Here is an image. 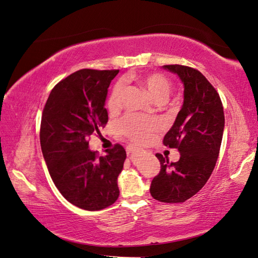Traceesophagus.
I'll use <instances>...</instances> for the list:
<instances>
[{
	"instance_id": "34e87169",
	"label": "esophagus",
	"mask_w": 258,
	"mask_h": 258,
	"mask_svg": "<svg viewBox=\"0 0 258 258\" xmlns=\"http://www.w3.org/2000/svg\"><path fill=\"white\" fill-rule=\"evenodd\" d=\"M134 151H136V149H135V147H133V146H127V147H126V153H127V155L132 154Z\"/></svg>"
}]
</instances>
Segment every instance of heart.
I'll return each instance as SVG.
<instances>
[{
    "mask_svg": "<svg viewBox=\"0 0 258 258\" xmlns=\"http://www.w3.org/2000/svg\"><path fill=\"white\" fill-rule=\"evenodd\" d=\"M138 81L149 91L154 101L163 102L165 101L172 90V84L165 76L160 73H149L141 75ZM123 94V85L118 83L115 85L112 94L107 101V108L111 112L116 111L120 105ZM158 124L156 120L146 118L138 115L128 114L119 120L117 124V130L120 134L126 136L135 144H140L142 142L149 140L151 135L157 131Z\"/></svg>",
    "mask_w": 258,
    "mask_h": 258,
    "instance_id": "b5f03b06",
    "label": "heart"
}]
</instances>
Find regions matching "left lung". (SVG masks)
Masks as SVG:
<instances>
[{"instance_id": "8db88e82", "label": "left lung", "mask_w": 258, "mask_h": 258, "mask_svg": "<svg viewBox=\"0 0 258 258\" xmlns=\"http://www.w3.org/2000/svg\"><path fill=\"white\" fill-rule=\"evenodd\" d=\"M184 85V102L163 143L177 149L180 157L169 163L156 154L161 171L151 183V195L163 203H183L201 190L210 178L223 139V104L217 91L200 71L184 65H164Z\"/></svg>"}]
</instances>
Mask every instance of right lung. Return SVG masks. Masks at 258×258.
<instances>
[{"instance_id": "add662e5", "label": "right lung", "mask_w": 258, "mask_h": 258, "mask_svg": "<svg viewBox=\"0 0 258 258\" xmlns=\"http://www.w3.org/2000/svg\"><path fill=\"white\" fill-rule=\"evenodd\" d=\"M118 70L84 69L54 86L43 109L40 141L48 173L65 200L100 211L118 199L126 152L119 144L98 156L89 139L108 120L105 101Z\"/></svg>"}]
</instances>
